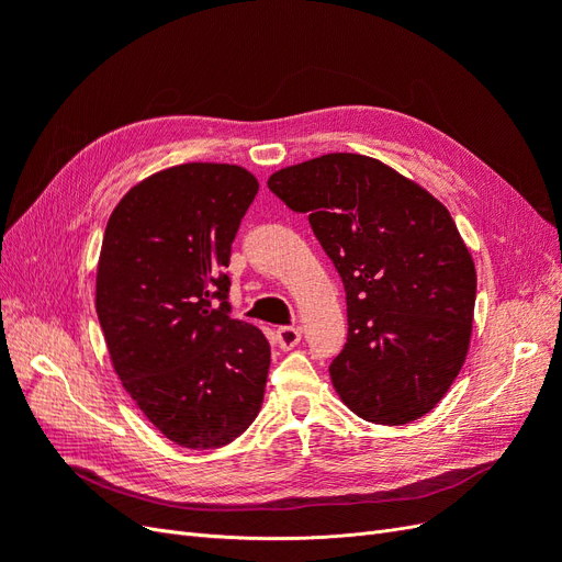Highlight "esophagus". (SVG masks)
<instances>
[{"label": "esophagus", "instance_id": "obj_1", "mask_svg": "<svg viewBox=\"0 0 562 562\" xmlns=\"http://www.w3.org/2000/svg\"><path fill=\"white\" fill-rule=\"evenodd\" d=\"M300 339H302V330L295 328V326H281V328L277 330V342H279V347H281L283 351L295 349V347L300 345Z\"/></svg>", "mask_w": 562, "mask_h": 562}]
</instances>
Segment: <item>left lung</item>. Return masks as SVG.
Instances as JSON below:
<instances>
[{"instance_id":"8db88e82","label":"left lung","mask_w":562,"mask_h":562,"mask_svg":"<svg viewBox=\"0 0 562 562\" xmlns=\"http://www.w3.org/2000/svg\"><path fill=\"white\" fill-rule=\"evenodd\" d=\"M288 209L310 213L347 293V345L330 380L372 424H407L446 396L467 359L475 269L448 209L394 168L323 155L269 178Z\"/></svg>"}]
</instances>
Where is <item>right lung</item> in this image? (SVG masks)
Wrapping results in <instances>:
<instances>
[{
  "instance_id": "1",
  "label": "right lung",
  "mask_w": 562,
  "mask_h": 562,
  "mask_svg": "<svg viewBox=\"0 0 562 562\" xmlns=\"http://www.w3.org/2000/svg\"><path fill=\"white\" fill-rule=\"evenodd\" d=\"M258 180L229 164H182L112 211L95 312L131 398L173 443L223 448L258 417L269 342L232 318V244Z\"/></svg>"
}]
</instances>
